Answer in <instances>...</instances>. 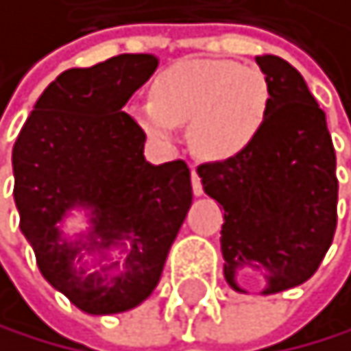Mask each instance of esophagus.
Returning a JSON list of instances; mask_svg holds the SVG:
<instances>
[{
	"label": "esophagus",
	"mask_w": 351,
	"mask_h": 351,
	"mask_svg": "<svg viewBox=\"0 0 351 351\" xmlns=\"http://www.w3.org/2000/svg\"><path fill=\"white\" fill-rule=\"evenodd\" d=\"M191 182H193V193L199 197L202 193H204V189H202V180H199V176H197V171H195V167L191 169Z\"/></svg>",
	"instance_id": "34e87169"
}]
</instances>
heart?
Segmentation results:
<instances>
[{
  "label": "heart",
  "mask_w": 351,
  "mask_h": 351,
  "mask_svg": "<svg viewBox=\"0 0 351 351\" xmlns=\"http://www.w3.org/2000/svg\"><path fill=\"white\" fill-rule=\"evenodd\" d=\"M269 110V84L261 69L232 60H184L162 71L152 101L130 112L152 141L171 143L176 125L189 123L193 149L213 160L243 154L258 138Z\"/></svg>",
  "instance_id": "1"
}]
</instances>
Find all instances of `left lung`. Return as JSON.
Segmentation results:
<instances>
[{"label":"left lung","instance_id":"1","mask_svg":"<svg viewBox=\"0 0 351 351\" xmlns=\"http://www.w3.org/2000/svg\"><path fill=\"white\" fill-rule=\"evenodd\" d=\"M269 84V110L258 138L223 162L199 165L204 193L223 208L226 282L239 271L265 278L261 295L306 282L322 265L337 230V156L326 112L295 66L256 56Z\"/></svg>","mask_w":351,"mask_h":351}]
</instances>
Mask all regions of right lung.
<instances>
[{"instance_id": "add662e5", "label": "right lung", "mask_w": 351, "mask_h": 351, "mask_svg": "<svg viewBox=\"0 0 351 351\" xmlns=\"http://www.w3.org/2000/svg\"><path fill=\"white\" fill-rule=\"evenodd\" d=\"M156 69L154 53L66 69L12 147L19 228L43 278L88 315L125 313L152 295L193 202L186 162H147L145 132L123 112ZM73 212L87 228L66 233Z\"/></svg>"}]
</instances>
